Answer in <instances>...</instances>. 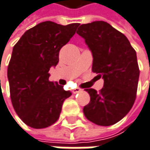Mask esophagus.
<instances>
[{"instance_id": "obj_1", "label": "esophagus", "mask_w": 150, "mask_h": 150, "mask_svg": "<svg viewBox=\"0 0 150 150\" xmlns=\"http://www.w3.org/2000/svg\"><path fill=\"white\" fill-rule=\"evenodd\" d=\"M82 91V89H81V88H75L74 90H73V93H80V92H81Z\"/></svg>"}]
</instances>
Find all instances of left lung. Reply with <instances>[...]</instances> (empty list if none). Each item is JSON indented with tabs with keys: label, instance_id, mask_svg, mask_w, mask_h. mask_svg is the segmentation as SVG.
<instances>
[{
	"label": "left lung",
	"instance_id": "left-lung-1",
	"mask_svg": "<svg viewBox=\"0 0 150 150\" xmlns=\"http://www.w3.org/2000/svg\"><path fill=\"white\" fill-rule=\"evenodd\" d=\"M93 54V73L104 79L100 92L88 88L90 102L83 112L89 121L112 125L126 115L135 102L139 67L136 50L128 38L105 21L81 25L76 32Z\"/></svg>",
	"mask_w": 150,
	"mask_h": 150
}]
</instances>
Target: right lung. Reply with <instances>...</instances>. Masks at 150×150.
Masks as SVG:
<instances>
[{
    "label": "right lung",
    "mask_w": 150,
    "mask_h": 150,
    "mask_svg": "<svg viewBox=\"0 0 150 150\" xmlns=\"http://www.w3.org/2000/svg\"><path fill=\"white\" fill-rule=\"evenodd\" d=\"M78 23L62 25L45 21L27 30L13 46L7 67L13 109L28 126L43 129L59 118L63 101L72 93L49 81L59 51L75 35Z\"/></svg>",
    "instance_id": "1"
}]
</instances>
